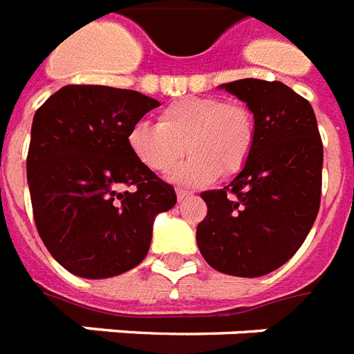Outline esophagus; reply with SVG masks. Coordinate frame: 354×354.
Listing matches in <instances>:
<instances>
[{
    "instance_id": "1",
    "label": "esophagus",
    "mask_w": 354,
    "mask_h": 354,
    "mask_svg": "<svg viewBox=\"0 0 354 354\" xmlns=\"http://www.w3.org/2000/svg\"><path fill=\"white\" fill-rule=\"evenodd\" d=\"M190 192L188 190H183V188H177V199H179V203H183V201H186L188 197H190Z\"/></svg>"
}]
</instances>
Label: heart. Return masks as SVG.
Returning a JSON list of instances; mask_svg holds the SVG:
<instances>
[{
    "mask_svg": "<svg viewBox=\"0 0 354 354\" xmlns=\"http://www.w3.org/2000/svg\"><path fill=\"white\" fill-rule=\"evenodd\" d=\"M137 160L155 174H166L190 151L174 171L180 185H208L239 174L256 146V120L243 104L219 97H186L174 100L159 113V122L138 120L128 133Z\"/></svg>",
    "mask_w": 354,
    "mask_h": 354,
    "instance_id": "obj_1",
    "label": "heart"
}]
</instances>
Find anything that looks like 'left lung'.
Returning a JSON list of instances; mask_svg holds the SVG:
<instances>
[{"instance_id":"8db88e82","label":"left lung","mask_w":354,"mask_h":354,"mask_svg":"<svg viewBox=\"0 0 354 354\" xmlns=\"http://www.w3.org/2000/svg\"><path fill=\"white\" fill-rule=\"evenodd\" d=\"M221 87L254 113L256 146L230 185L201 194L208 214L195 236L210 267L257 278L289 261L315 225L324 144L309 100L281 82L243 78Z\"/></svg>"}]
</instances>
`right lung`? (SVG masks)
<instances>
[{"label":"right lung","instance_id":"add662e5","mask_svg":"<svg viewBox=\"0 0 354 354\" xmlns=\"http://www.w3.org/2000/svg\"><path fill=\"white\" fill-rule=\"evenodd\" d=\"M157 106L131 89L73 84L34 115L27 155L34 223L50 256L75 276L111 278L137 267L155 216L177 203L174 186L128 144L133 124Z\"/></svg>","mask_w":354,"mask_h":354}]
</instances>
